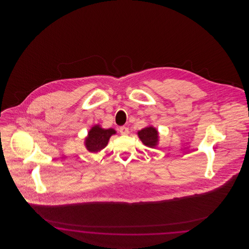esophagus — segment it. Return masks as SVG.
Returning <instances> with one entry per match:
<instances>
[{
	"label": "esophagus",
	"instance_id": "esophagus-1",
	"mask_svg": "<svg viewBox=\"0 0 249 249\" xmlns=\"http://www.w3.org/2000/svg\"><path fill=\"white\" fill-rule=\"evenodd\" d=\"M119 132H120L121 134H128V133H129V128H127V127H125V126H121V127L119 128Z\"/></svg>",
	"mask_w": 249,
	"mask_h": 249
}]
</instances>
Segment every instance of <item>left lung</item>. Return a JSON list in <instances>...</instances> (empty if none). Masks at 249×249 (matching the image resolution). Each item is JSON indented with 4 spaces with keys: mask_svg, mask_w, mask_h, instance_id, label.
<instances>
[{
    "mask_svg": "<svg viewBox=\"0 0 249 249\" xmlns=\"http://www.w3.org/2000/svg\"><path fill=\"white\" fill-rule=\"evenodd\" d=\"M158 131L153 127H146L138 131V136L141 139L142 143L149 146L155 147L158 142Z\"/></svg>",
    "mask_w": 249,
    "mask_h": 249,
    "instance_id": "obj_1",
    "label": "left lung"
}]
</instances>
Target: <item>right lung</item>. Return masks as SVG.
<instances>
[{"label": "right lung", "mask_w": 249, "mask_h": 249, "mask_svg": "<svg viewBox=\"0 0 249 249\" xmlns=\"http://www.w3.org/2000/svg\"><path fill=\"white\" fill-rule=\"evenodd\" d=\"M116 133L113 129L105 130L96 125L89 131V136L86 138V146L89 152H98L107 146L109 138Z\"/></svg>", "instance_id": "1"}]
</instances>
